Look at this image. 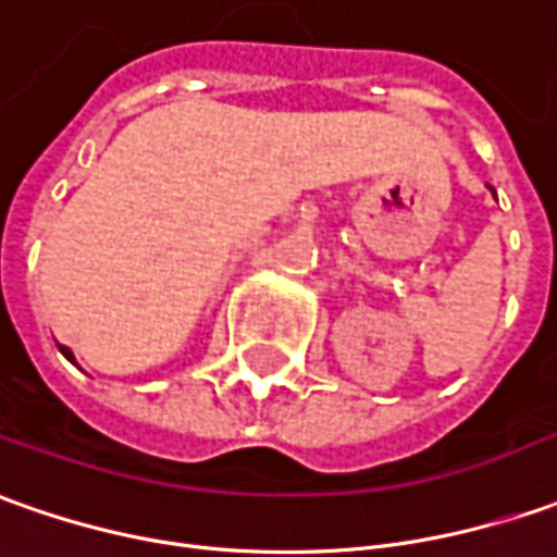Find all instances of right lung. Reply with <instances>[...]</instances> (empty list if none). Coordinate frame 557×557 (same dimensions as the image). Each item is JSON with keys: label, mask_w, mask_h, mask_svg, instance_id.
Here are the masks:
<instances>
[{"label": "right lung", "mask_w": 557, "mask_h": 557, "mask_svg": "<svg viewBox=\"0 0 557 557\" xmlns=\"http://www.w3.org/2000/svg\"><path fill=\"white\" fill-rule=\"evenodd\" d=\"M61 352H63V356H66V358H70V361H73V352H70L66 346H61Z\"/></svg>", "instance_id": "add662e5"}]
</instances>
